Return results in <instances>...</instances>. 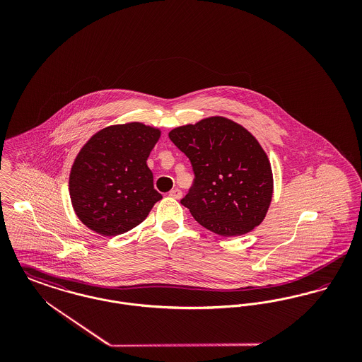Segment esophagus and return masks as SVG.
I'll return each mask as SVG.
<instances>
[{"mask_svg":"<svg viewBox=\"0 0 362 362\" xmlns=\"http://www.w3.org/2000/svg\"><path fill=\"white\" fill-rule=\"evenodd\" d=\"M170 197L175 199H180L182 198V191L179 189H173L170 191Z\"/></svg>","mask_w":362,"mask_h":362,"instance_id":"34e87169","label":"esophagus"}]
</instances>
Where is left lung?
Instances as JSON below:
<instances>
[{"label":"left lung","instance_id":"1","mask_svg":"<svg viewBox=\"0 0 362 362\" xmlns=\"http://www.w3.org/2000/svg\"><path fill=\"white\" fill-rule=\"evenodd\" d=\"M170 139L191 163L195 177L180 204L199 224L230 238L263 221L273 197V173L250 132L211 117L173 129Z\"/></svg>","mask_w":362,"mask_h":362}]
</instances>
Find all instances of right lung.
I'll list each match as a JSON object with an SVG mask.
<instances>
[{
	"label": "right lung",
	"mask_w": 362,
	"mask_h": 362,
	"mask_svg": "<svg viewBox=\"0 0 362 362\" xmlns=\"http://www.w3.org/2000/svg\"><path fill=\"white\" fill-rule=\"evenodd\" d=\"M160 130L142 123L110 126L90 138L69 177L71 205L89 229L117 236L141 224L163 198L146 160Z\"/></svg>",
	"instance_id": "add662e5"
}]
</instances>
